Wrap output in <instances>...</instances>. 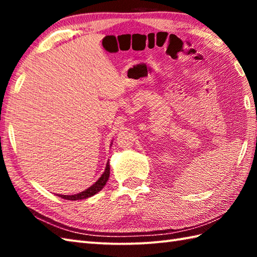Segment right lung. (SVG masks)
Listing matches in <instances>:
<instances>
[{"label": "right lung", "mask_w": 257, "mask_h": 257, "mask_svg": "<svg viewBox=\"0 0 257 257\" xmlns=\"http://www.w3.org/2000/svg\"><path fill=\"white\" fill-rule=\"evenodd\" d=\"M109 174H110V167H109V162H107L106 165V169L105 171H103V173L101 174V177L97 180V181L91 185L90 188H88L87 190L83 191V192L80 193H77V194H73V195H63V194H59L58 196H61V198L63 199H66V200H72V201H75V200H83V199H86V198H89V196H92L94 194L98 193L99 191L105 187L106 185V182L108 181L109 179Z\"/></svg>", "instance_id": "1"}]
</instances>
